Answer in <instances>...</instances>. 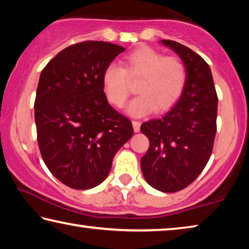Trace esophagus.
Here are the masks:
<instances>
[{"label": "esophagus", "instance_id": "esophagus-1", "mask_svg": "<svg viewBox=\"0 0 249 249\" xmlns=\"http://www.w3.org/2000/svg\"><path fill=\"white\" fill-rule=\"evenodd\" d=\"M133 124V128H134V132L135 133H138L141 130V122H137V121H133L132 122Z\"/></svg>", "mask_w": 249, "mask_h": 249}]
</instances>
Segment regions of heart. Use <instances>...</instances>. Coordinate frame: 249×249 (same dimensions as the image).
<instances>
[{
  "mask_svg": "<svg viewBox=\"0 0 249 249\" xmlns=\"http://www.w3.org/2000/svg\"><path fill=\"white\" fill-rule=\"evenodd\" d=\"M124 68L116 62L108 64L103 71L105 96L116 107H123L130 92L129 80L138 82L140 95L126 107V112L142 117L156 112H165L174 107L182 95L188 71L181 59L165 57L148 46H142L124 57Z\"/></svg>",
  "mask_w": 249,
  "mask_h": 249,
  "instance_id": "1",
  "label": "heart"
}]
</instances>
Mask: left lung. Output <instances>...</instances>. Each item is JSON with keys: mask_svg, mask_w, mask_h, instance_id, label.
<instances>
[{"mask_svg": "<svg viewBox=\"0 0 249 249\" xmlns=\"http://www.w3.org/2000/svg\"><path fill=\"white\" fill-rule=\"evenodd\" d=\"M160 44L183 61L188 80L178 102L165 115L142 124L150 145L141 167L147 183L171 193L192 183L209 161L216 134L217 95L203 58L174 40Z\"/></svg>", "mask_w": 249, "mask_h": 249, "instance_id": "8db88e82", "label": "left lung"}]
</instances>
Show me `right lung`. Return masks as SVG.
<instances>
[{
    "instance_id": "right-lung-1",
    "label": "right lung",
    "mask_w": 249,
    "mask_h": 249,
    "mask_svg": "<svg viewBox=\"0 0 249 249\" xmlns=\"http://www.w3.org/2000/svg\"><path fill=\"white\" fill-rule=\"evenodd\" d=\"M124 50L83 41L61 50L40 73L34 107L39 150L49 171L72 189L102 183L133 136L132 123L108 104L102 83L105 67Z\"/></svg>"
}]
</instances>
